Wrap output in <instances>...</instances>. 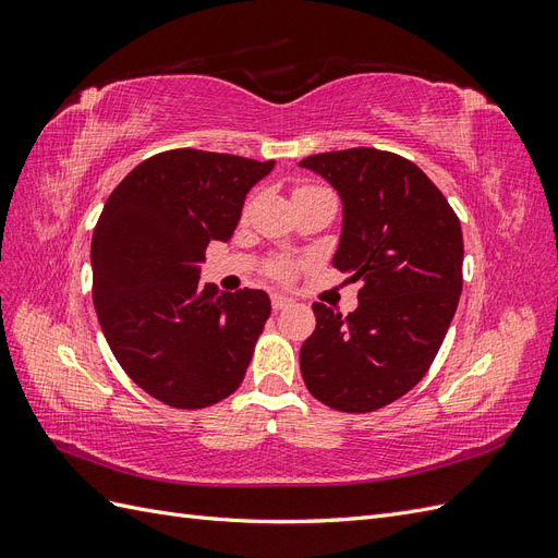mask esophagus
<instances>
[{"mask_svg":"<svg viewBox=\"0 0 558 558\" xmlns=\"http://www.w3.org/2000/svg\"><path fill=\"white\" fill-rule=\"evenodd\" d=\"M291 305H293L291 298H286V295H281V293H275V295H272V310H275V312H281V310L291 307Z\"/></svg>","mask_w":558,"mask_h":558,"instance_id":"obj_1","label":"esophagus"}]
</instances>
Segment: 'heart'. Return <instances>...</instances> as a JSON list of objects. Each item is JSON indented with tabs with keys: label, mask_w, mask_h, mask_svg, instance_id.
I'll return each mask as SVG.
<instances>
[{
	"label": "heart",
	"mask_w": 558,
	"mask_h": 558,
	"mask_svg": "<svg viewBox=\"0 0 558 558\" xmlns=\"http://www.w3.org/2000/svg\"><path fill=\"white\" fill-rule=\"evenodd\" d=\"M300 191H310V189H300ZM267 275L272 279H279V281H291L295 277V265L286 258L272 260L267 265Z\"/></svg>",
	"instance_id": "b5f03b06"
}]
</instances>
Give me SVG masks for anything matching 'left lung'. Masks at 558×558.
<instances>
[{"label":"left lung","mask_w":558,"mask_h":558,"mask_svg":"<svg viewBox=\"0 0 558 558\" xmlns=\"http://www.w3.org/2000/svg\"><path fill=\"white\" fill-rule=\"evenodd\" d=\"M300 167L340 193L332 265L361 281L356 312L312 305L302 379L332 410L375 412L412 391L442 347L463 289L459 216L414 162L388 150H330Z\"/></svg>","instance_id":"1"}]
</instances>
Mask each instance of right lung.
I'll return each instance as SVG.
<instances>
[{
	"mask_svg": "<svg viewBox=\"0 0 558 558\" xmlns=\"http://www.w3.org/2000/svg\"><path fill=\"white\" fill-rule=\"evenodd\" d=\"M275 160L165 150L116 185L93 232V302L116 361L148 396L202 410L240 388L265 291L199 286L209 242H228L246 193Z\"/></svg>",
	"mask_w": 558,
	"mask_h": 558,
	"instance_id": "obj_1",
	"label": "right lung"
}]
</instances>
